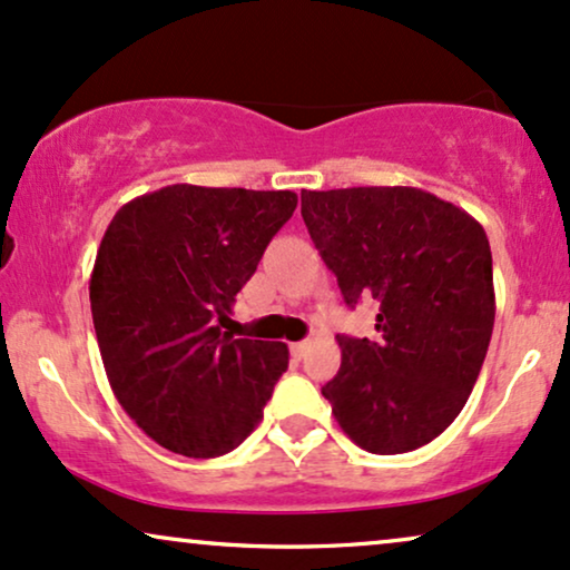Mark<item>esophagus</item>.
Returning <instances> with one entry per match:
<instances>
[{
	"label": "esophagus",
	"mask_w": 570,
	"mask_h": 570,
	"mask_svg": "<svg viewBox=\"0 0 570 570\" xmlns=\"http://www.w3.org/2000/svg\"><path fill=\"white\" fill-rule=\"evenodd\" d=\"M307 350H309V342H294V344H292V355L297 357V360L305 357Z\"/></svg>",
	"instance_id": "1"
}]
</instances>
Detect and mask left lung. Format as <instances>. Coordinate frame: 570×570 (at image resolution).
Segmentation results:
<instances>
[{
	"instance_id": "8db88e82",
	"label": "left lung",
	"mask_w": 570,
	"mask_h": 570,
	"mask_svg": "<svg viewBox=\"0 0 570 570\" xmlns=\"http://www.w3.org/2000/svg\"><path fill=\"white\" fill-rule=\"evenodd\" d=\"M302 218L350 307L379 299V338L336 336L323 397L373 455L429 444L465 407L494 328L492 249L476 218L415 186L302 191Z\"/></svg>"
}]
</instances>
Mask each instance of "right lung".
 <instances>
[{"instance_id": "obj_1", "label": "right lung", "mask_w": 570, "mask_h": 570, "mask_svg": "<svg viewBox=\"0 0 570 570\" xmlns=\"http://www.w3.org/2000/svg\"><path fill=\"white\" fill-rule=\"evenodd\" d=\"M294 207V191L173 184L107 226L89 281L99 355L120 407L165 450L226 455L263 421L289 347L223 323Z\"/></svg>"}]
</instances>
